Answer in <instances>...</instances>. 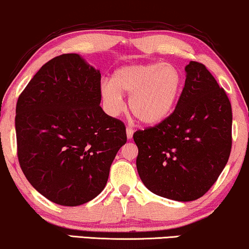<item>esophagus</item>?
Wrapping results in <instances>:
<instances>
[{"mask_svg": "<svg viewBox=\"0 0 249 249\" xmlns=\"http://www.w3.org/2000/svg\"><path fill=\"white\" fill-rule=\"evenodd\" d=\"M133 133H134V131L132 130L131 127H126V137H127L128 140L132 139V137H133Z\"/></svg>", "mask_w": 249, "mask_h": 249, "instance_id": "esophagus-1", "label": "esophagus"}]
</instances>
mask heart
<instances>
[{
	"label": "heart",
	"mask_w": 249,
	"mask_h": 249,
	"mask_svg": "<svg viewBox=\"0 0 249 249\" xmlns=\"http://www.w3.org/2000/svg\"><path fill=\"white\" fill-rule=\"evenodd\" d=\"M182 89V77L168 63L131 64L118 69L111 81L100 86L105 110L117 116L124 109V97L130 95L128 108L144 125H157L174 112Z\"/></svg>",
	"instance_id": "1"
}]
</instances>
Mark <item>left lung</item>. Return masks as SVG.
<instances>
[{
	"instance_id": "left-lung-1",
	"label": "left lung",
	"mask_w": 249,
	"mask_h": 249,
	"mask_svg": "<svg viewBox=\"0 0 249 249\" xmlns=\"http://www.w3.org/2000/svg\"><path fill=\"white\" fill-rule=\"evenodd\" d=\"M175 111L133 134L143 185L166 199L194 201L215 184L231 152L232 109L224 89L203 64L190 62Z\"/></svg>"
}]
</instances>
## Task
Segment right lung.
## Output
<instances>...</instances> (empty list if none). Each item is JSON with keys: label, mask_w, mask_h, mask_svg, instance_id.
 Listing matches in <instances>:
<instances>
[{"label": "right lung", "mask_w": 249, "mask_h": 249, "mask_svg": "<svg viewBox=\"0 0 249 249\" xmlns=\"http://www.w3.org/2000/svg\"><path fill=\"white\" fill-rule=\"evenodd\" d=\"M100 70L80 55L64 54L47 62L18 99L20 168L52 202L75 207L96 197L126 142L124 124L100 107Z\"/></svg>", "instance_id": "right-lung-1"}]
</instances>
